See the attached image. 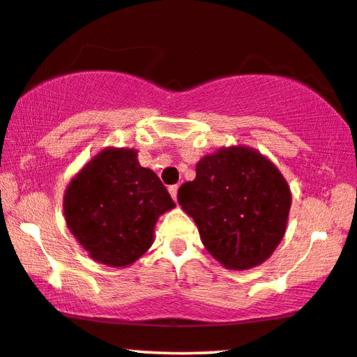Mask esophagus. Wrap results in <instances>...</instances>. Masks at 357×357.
<instances>
[{"instance_id":"obj_1","label":"esophagus","mask_w":357,"mask_h":357,"mask_svg":"<svg viewBox=\"0 0 357 357\" xmlns=\"http://www.w3.org/2000/svg\"><path fill=\"white\" fill-rule=\"evenodd\" d=\"M178 189H179L178 184H173V185H169V188H168V190H169V194H172L173 200L178 199Z\"/></svg>"}]
</instances>
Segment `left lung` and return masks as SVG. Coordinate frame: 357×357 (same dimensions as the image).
Listing matches in <instances>:
<instances>
[{
  "label": "left lung",
  "instance_id": "obj_1",
  "mask_svg": "<svg viewBox=\"0 0 357 357\" xmlns=\"http://www.w3.org/2000/svg\"><path fill=\"white\" fill-rule=\"evenodd\" d=\"M178 202L220 264L248 270L283 239L291 192L270 160L252 149L229 147L200 160L195 179L179 188Z\"/></svg>",
  "mask_w": 357,
  "mask_h": 357
}]
</instances>
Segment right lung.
I'll use <instances>...</instances> for the list:
<instances>
[{
    "mask_svg": "<svg viewBox=\"0 0 357 357\" xmlns=\"http://www.w3.org/2000/svg\"><path fill=\"white\" fill-rule=\"evenodd\" d=\"M173 207L162 181L128 149L100 152L64 194L71 233L90 257L109 267H126L142 257L158 217Z\"/></svg>",
    "mask_w": 357,
    "mask_h": 357,
    "instance_id": "1",
    "label": "right lung"
}]
</instances>
